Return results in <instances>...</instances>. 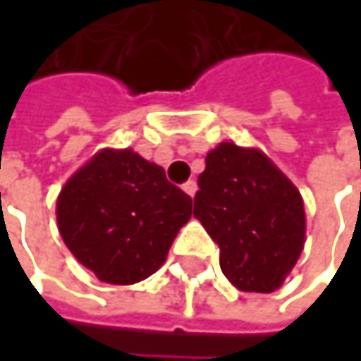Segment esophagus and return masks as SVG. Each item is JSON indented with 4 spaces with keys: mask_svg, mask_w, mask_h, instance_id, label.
<instances>
[{
    "mask_svg": "<svg viewBox=\"0 0 361 361\" xmlns=\"http://www.w3.org/2000/svg\"><path fill=\"white\" fill-rule=\"evenodd\" d=\"M196 190H198V183H196L194 180H190L183 183V192H185L188 196H194V194H196Z\"/></svg>",
    "mask_w": 361,
    "mask_h": 361,
    "instance_id": "esophagus-1",
    "label": "esophagus"
}]
</instances>
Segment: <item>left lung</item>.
Here are the masks:
<instances>
[{
    "label": "left lung",
    "instance_id": "obj_1",
    "mask_svg": "<svg viewBox=\"0 0 361 361\" xmlns=\"http://www.w3.org/2000/svg\"><path fill=\"white\" fill-rule=\"evenodd\" d=\"M194 217L219 247L224 276L245 293L282 286L305 243L299 190L261 150L221 142L204 159Z\"/></svg>",
    "mask_w": 361,
    "mask_h": 361
}]
</instances>
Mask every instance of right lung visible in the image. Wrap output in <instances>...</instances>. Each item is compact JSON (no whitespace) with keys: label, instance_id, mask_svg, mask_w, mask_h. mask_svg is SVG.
Returning a JSON list of instances; mask_svg holds the SVG:
<instances>
[{"label":"right lung","instance_id":"right-lung-1","mask_svg":"<svg viewBox=\"0 0 361 361\" xmlns=\"http://www.w3.org/2000/svg\"><path fill=\"white\" fill-rule=\"evenodd\" d=\"M192 215V198L137 152L102 150L60 190L58 230L98 280L135 284L152 276Z\"/></svg>","mask_w":361,"mask_h":361}]
</instances>
